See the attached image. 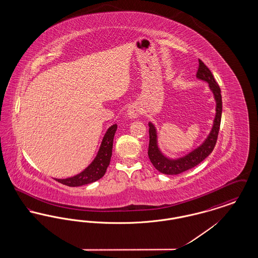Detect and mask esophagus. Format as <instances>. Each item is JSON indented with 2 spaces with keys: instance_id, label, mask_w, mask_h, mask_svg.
Instances as JSON below:
<instances>
[{
  "instance_id": "esophagus-1",
  "label": "esophagus",
  "mask_w": 258,
  "mask_h": 258,
  "mask_svg": "<svg viewBox=\"0 0 258 258\" xmlns=\"http://www.w3.org/2000/svg\"><path fill=\"white\" fill-rule=\"evenodd\" d=\"M139 115H140V110H139V108L137 106L133 105V106L128 107V109H127V116L130 118L135 119V118H137Z\"/></svg>"
}]
</instances>
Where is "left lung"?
Returning <instances> with one entry per match:
<instances>
[{"label": "left lung", "mask_w": 258, "mask_h": 258, "mask_svg": "<svg viewBox=\"0 0 258 258\" xmlns=\"http://www.w3.org/2000/svg\"><path fill=\"white\" fill-rule=\"evenodd\" d=\"M198 71H197V78L206 81L209 84L211 91L213 92L215 99L217 101V107H216V117L214 120L213 128L210 133L207 139L204 141V143L199 147L184 156V158L178 159V160H169L165 158L161 153L160 149L158 148L157 144V133L154 124L149 123V148H148V156L153 165L158 169L160 173L166 174V175H177L182 172L186 171L197 164H199L201 161L205 160L209 155L213 152L214 148L216 146L219 131L221 126V112H222V100H221V88L216 82L214 75L211 73V71L207 68V66L198 59Z\"/></svg>", "instance_id": "8db88e82"}]
</instances>
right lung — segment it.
Instances as JSON below:
<instances>
[{
	"label": "right lung",
	"instance_id": "right-lung-1",
	"mask_svg": "<svg viewBox=\"0 0 258 258\" xmlns=\"http://www.w3.org/2000/svg\"><path fill=\"white\" fill-rule=\"evenodd\" d=\"M117 131V124H113L107 130L104 135L98 155L94 161L80 174L68 179H55L59 183L69 186H79L83 184H91L99 180L105 174L110 163L112 156L113 139Z\"/></svg>",
	"mask_w": 258,
	"mask_h": 258
}]
</instances>
